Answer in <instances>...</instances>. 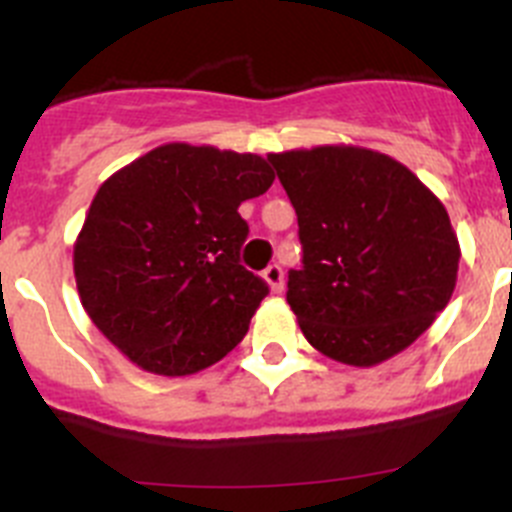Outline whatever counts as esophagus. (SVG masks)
Instances as JSON below:
<instances>
[{"instance_id":"1","label":"esophagus","mask_w":512,"mask_h":512,"mask_svg":"<svg viewBox=\"0 0 512 512\" xmlns=\"http://www.w3.org/2000/svg\"><path fill=\"white\" fill-rule=\"evenodd\" d=\"M264 282L269 284V289L274 295H279L284 289V269L279 264H271L264 269Z\"/></svg>"}]
</instances>
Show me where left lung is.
<instances>
[{"mask_svg":"<svg viewBox=\"0 0 512 512\" xmlns=\"http://www.w3.org/2000/svg\"><path fill=\"white\" fill-rule=\"evenodd\" d=\"M297 212L302 269L287 302L307 343L348 366H377L431 328L456 287L449 212L387 153L318 146L269 153Z\"/></svg>","mask_w":512,"mask_h":512,"instance_id":"1","label":"left lung"}]
</instances>
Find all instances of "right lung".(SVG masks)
I'll return each instance as SVG.
<instances>
[{
	"label": "right lung",
	"mask_w": 512,
	"mask_h": 512,
	"mask_svg": "<svg viewBox=\"0 0 512 512\" xmlns=\"http://www.w3.org/2000/svg\"><path fill=\"white\" fill-rule=\"evenodd\" d=\"M271 182L256 153L164 143L97 189L74 243L76 289L143 372L187 377L243 341L269 287L241 266L238 207Z\"/></svg>",
	"instance_id": "obj_1"
}]
</instances>
